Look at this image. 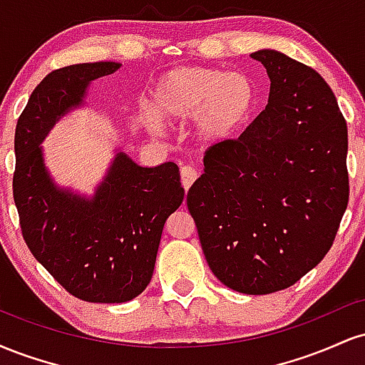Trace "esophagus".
<instances>
[{
  "label": "esophagus",
  "instance_id": "esophagus-1",
  "mask_svg": "<svg viewBox=\"0 0 365 365\" xmlns=\"http://www.w3.org/2000/svg\"><path fill=\"white\" fill-rule=\"evenodd\" d=\"M197 178V171L192 168V166H183L182 170H180V180H182V185L185 190L190 188L192 183L195 182Z\"/></svg>",
  "mask_w": 365,
  "mask_h": 365
}]
</instances>
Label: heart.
<instances>
[{
  "label": "heart",
  "mask_w": 365,
  "mask_h": 365,
  "mask_svg": "<svg viewBox=\"0 0 365 365\" xmlns=\"http://www.w3.org/2000/svg\"><path fill=\"white\" fill-rule=\"evenodd\" d=\"M257 92L244 72L212 66H180L158 78L150 89L145 125L159 132L158 121L183 125L192 120L194 135L215 145L232 139L252 115Z\"/></svg>",
  "instance_id": "heart-1"
}]
</instances>
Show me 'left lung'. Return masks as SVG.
<instances>
[{
    "label": "left lung",
    "instance_id": "left-lung-1",
    "mask_svg": "<svg viewBox=\"0 0 365 365\" xmlns=\"http://www.w3.org/2000/svg\"><path fill=\"white\" fill-rule=\"evenodd\" d=\"M271 81L261 115L212 145L187 194L211 271L232 290L267 295L322 261L349 204V133L316 70L274 49L250 54Z\"/></svg>",
    "mask_w": 365,
    "mask_h": 365
}]
</instances>
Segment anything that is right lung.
<instances>
[{
  "instance_id": "right-lung-1",
  "label": "right lung",
  "mask_w": 365,
  "mask_h": 365,
  "mask_svg": "<svg viewBox=\"0 0 365 365\" xmlns=\"http://www.w3.org/2000/svg\"><path fill=\"white\" fill-rule=\"evenodd\" d=\"M120 63H78L46 75L16 121L14 199L25 244L77 299L121 304L153 278L163 226L183 202L175 163L154 168L116 150L91 197L58 187L41 148L54 125L86 104L94 81Z\"/></svg>"
}]
</instances>
